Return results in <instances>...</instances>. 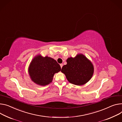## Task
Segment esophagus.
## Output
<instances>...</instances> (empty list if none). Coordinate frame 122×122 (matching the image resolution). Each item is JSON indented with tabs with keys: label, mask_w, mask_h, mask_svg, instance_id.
<instances>
[{
	"label": "esophagus",
	"mask_w": 122,
	"mask_h": 122,
	"mask_svg": "<svg viewBox=\"0 0 122 122\" xmlns=\"http://www.w3.org/2000/svg\"><path fill=\"white\" fill-rule=\"evenodd\" d=\"M60 65V67H61V68H62V67H63V64H61Z\"/></svg>",
	"instance_id": "34e87169"
}]
</instances>
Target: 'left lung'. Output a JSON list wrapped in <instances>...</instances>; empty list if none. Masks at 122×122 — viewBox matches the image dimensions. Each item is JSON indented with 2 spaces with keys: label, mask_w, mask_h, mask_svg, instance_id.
<instances>
[{
  "label": "left lung",
  "mask_w": 122,
  "mask_h": 122,
  "mask_svg": "<svg viewBox=\"0 0 122 122\" xmlns=\"http://www.w3.org/2000/svg\"><path fill=\"white\" fill-rule=\"evenodd\" d=\"M66 61L67 64L63 66L61 72L70 83L82 86L91 79L94 73V66L84 54L78 53L74 57H69Z\"/></svg>",
  "instance_id": "1"
}]
</instances>
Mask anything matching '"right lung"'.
<instances>
[{
    "label": "right lung",
    "instance_id": "right-lung-1",
    "mask_svg": "<svg viewBox=\"0 0 122 122\" xmlns=\"http://www.w3.org/2000/svg\"><path fill=\"white\" fill-rule=\"evenodd\" d=\"M61 71V67L54 59L37 54L31 61L28 73L31 80L36 84L45 86L52 82L55 73Z\"/></svg>",
    "mask_w": 122,
    "mask_h": 122
}]
</instances>
